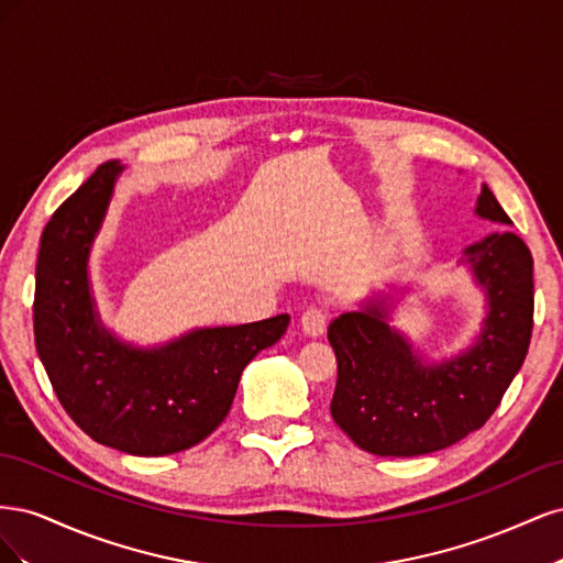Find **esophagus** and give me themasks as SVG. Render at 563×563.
Listing matches in <instances>:
<instances>
[{"instance_id": "obj_1", "label": "esophagus", "mask_w": 563, "mask_h": 563, "mask_svg": "<svg viewBox=\"0 0 563 563\" xmlns=\"http://www.w3.org/2000/svg\"><path fill=\"white\" fill-rule=\"evenodd\" d=\"M327 321H329V312L323 310V308H317V305H312V308H308V310L302 312L300 327H302L305 333L317 338V335H321L323 331H327Z\"/></svg>"}]
</instances>
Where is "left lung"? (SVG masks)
<instances>
[{
	"mask_svg": "<svg viewBox=\"0 0 563 563\" xmlns=\"http://www.w3.org/2000/svg\"><path fill=\"white\" fill-rule=\"evenodd\" d=\"M474 213L512 225L488 185ZM465 261L488 314L476 343L451 360L428 364L413 352L387 323V300L329 323L338 360L331 416L360 449L411 457L453 446L493 416L519 373L533 331V255L515 232H493L465 249Z\"/></svg>",
	"mask_w": 563,
	"mask_h": 563,
	"instance_id": "8db88e82",
	"label": "left lung"
}]
</instances>
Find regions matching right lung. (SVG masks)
<instances>
[{
	"instance_id": "right-lung-1",
	"label": "right lung",
	"mask_w": 563,
	"mask_h": 563,
	"mask_svg": "<svg viewBox=\"0 0 563 563\" xmlns=\"http://www.w3.org/2000/svg\"><path fill=\"white\" fill-rule=\"evenodd\" d=\"M124 166L100 164L42 232L32 319L35 345L63 408L98 444L168 455L207 439L230 413L242 371L286 333L288 314L195 329L133 347L98 319L89 255Z\"/></svg>"
}]
</instances>
